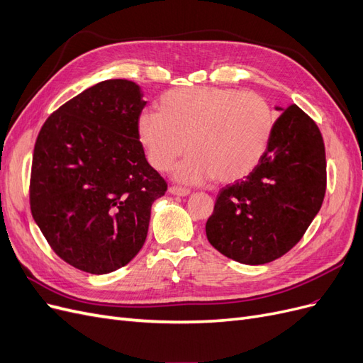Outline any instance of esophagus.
Returning <instances> with one entry per match:
<instances>
[{
  "mask_svg": "<svg viewBox=\"0 0 363 363\" xmlns=\"http://www.w3.org/2000/svg\"><path fill=\"white\" fill-rule=\"evenodd\" d=\"M168 192L172 194V195H177V196H188L191 194L189 189L180 188V186H171V188L168 189Z\"/></svg>",
  "mask_w": 363,
  "mask_h": 363,
  "instance_id": "1",
  "label": "esophagus"
}]
</instances>
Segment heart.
Wrapping results in <instances>:
<instances>
[{"label": "heart", "mask_w": 363, "mask_h": 363, "mask_svg": "<svg viewBox=\"0 0 363 363\" xmlns=\"http://www.w3.org/2000/svg\"><path fill=\"white\" fill-rule=\"evenodd\" d=\"M274 125L276 113L256 92L194 86L164 92L159 112L139 116L138 136L157 171H169L188 145L191 155L175 169V179L227 183L257 167Z\"/></svg>", "instance_id": "b5f03b06"}]
</instances>
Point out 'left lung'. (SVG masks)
I'll use <instances>...</instances> for the list:
<instances>
[{
	"label": "left lung",
	"mask_w": 363,
	"mask_h": 363,
	"mask_svg": "<svg viewBox=\"0 0 363 363\" xmlns=\"http://www.w3.org/2000/svg\"><path fill=\"white\" fill-rule=\"evenodd\" d=\"M281 112L265 156L244 180L218 194L206 235L221 255L245 265L281 257L303 238L325 194L320 128L298 106Z\"/></svg>",
	"instance_id": "8db88e82"
}]
</instances>
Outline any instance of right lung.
Returning <instances> with one entry per match:
<instances>
[{
	"mask_svg": "<svg viewBox=\"0 0 363 363\" xmlns=\"http://www.w3.org/2000/svg\"><path fill=\"white\" fill-rule=\"evenodd\" d=\"M140 86L106 80L42 125L33 152L30 206L56 255L77 269L108 274L144 245L151 206L167 183L138 136Z\"/></svg>",
	"mask_w": 363,
	"mask_h": 363,
	"instance_id": "add662e5",
	"label": "right lung"
}]
</instances>
